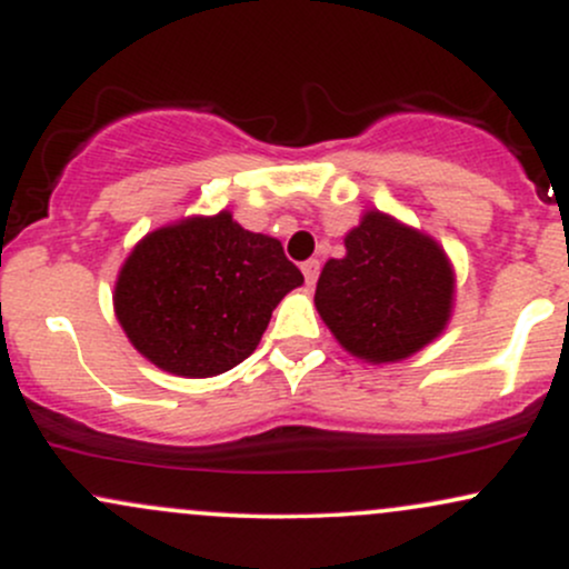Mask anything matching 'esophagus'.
<instances>
[{"label":"esophagus","instance_id":"obj_1","mask_svg":"<svg viewBox=\"0 0 569 569\" xmlns=\"http://www.w3.org/2000/svg\"><path fill=\"white\" fill-rule=\"evenodd\" d=\"M302 272H305L307 286H316L318 276H321V262H318V259H307V262L302 264Z\"/></svg>","mask_w":569,"mask_h":569}]
</instances>
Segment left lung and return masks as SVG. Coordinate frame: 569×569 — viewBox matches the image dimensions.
Wrapping results in <instances>:
<instances>
[{
  "label": "left lung",
  "instance_id": "8db88e82",
  "mask_svg": "<svg viewBox=\"0 0 569 569\" xmlns=\"http://www.w3.org/2000/svg\"><path fill=\"white\" fill-rule=\"evenodd\" d=\"M345 248L316 286L318 312L345 350L369 363H396L441 335L452 316L455 272L433 238L367 211Z\"/></svg>",
  "mask_w": 569,
  "mask_h": 569
}]
</instances>
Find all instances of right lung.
I'll use <instances>...</instances> for the list:
<instances>
[{"instance_id":"obj_1","label":"right lung","mask_w":569,"mask_h":569,"mask_svg":"<svg viewBox=\"0 0 569 569\" xmlns=\"http://www.w3.org/2000/svg\"><path fill=\"white\" fill-rule=\"evenodd\" d=\"M302 283L280 240L221 211L149 232L117 276L114 312L154 367L200 380L246 361L280 299Z\"/></svg>"}]
</instances>
